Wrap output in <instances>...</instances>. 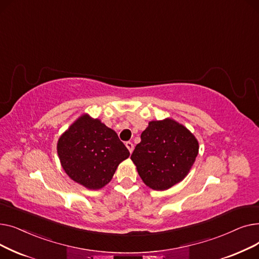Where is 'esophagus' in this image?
Listing matches in <instances>:
<instances>
[{"mask_svg": "<svg viewBox=\"0 0 259 259\" xmlns=\"http://www.w3.org/2000/svg\"><path fill=\"white\" fill-rule=\"evenodd\" d=\"M126 147L128 148V150H129V152L130 153H132V151H133V149H134V146H133V144L131 143V142H126Z\"/></svg>", "mask_w": 259, "mask_h": 259, "instance_id": "obj_1", "label": "esophagus"}]
</instances>
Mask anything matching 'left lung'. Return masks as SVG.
<instances>
[{"label":"left lung","instance_id":"obj_1","mask_svg":"<svg viewBox=\"0 0 259 259\" xmlns=\"http://www.w3.org/2000/svg\"><path fill=\"white\" fill-rule=\"evenodd\" d=\"M131 159L143 182L153 190H167L183 181L198 153V142L173 119L152 120L141 135Z\"/></svg>","mask_w":259,"mask_h":259}]
</instances>
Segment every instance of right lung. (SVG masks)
I'll use <instances>...</instances> for the list:
<instances>
[{"mask_svg":"<svg viewBox=\"0 0 259 259\" xmlns=\"http://www.w3.org/2000/svg\"><path fill=\"white\" fill-rule=\"evenodd\" d=\"M58 154L72 181L98 190L112 180L119 162L128 158L130 152L115 131L86 114L60 138Z\"/></svg>","mask_w":259,"mask_h":259,"instance_id":"right-lung-1","label":"right lung"}]
</instances>
